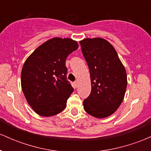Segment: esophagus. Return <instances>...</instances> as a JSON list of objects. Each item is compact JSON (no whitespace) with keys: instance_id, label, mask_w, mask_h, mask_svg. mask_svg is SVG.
<instances>
[{"instance_id":"34e87169","label":"esophagus","mask_w":151,"mask_h":151,"mask_svg":"<svg viewBox=\"0 0 151 151\" xmlns=\"http://www.w3.org/2000/svg\"><path fill=\"white\" fill-rule=\"evenodd\" d=\"M74 88H77V86H78V82H77V81H76L74 83Z\"/></svg>"}]
</instances>
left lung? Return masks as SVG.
Returning a JSON list of instances; mask_svg holds the SVG:
<instances>
[{"label": "left lung", "instance_id": "8db88e82", "mask_svg": "<svg viewBox=\"0 0 151 151\" xmlns=\"http://www.w3.org/2000/svg\"><path fill=\"white\" fill-rule=\"evenodd\" d=\"M79 42L91 84L90 95L83 101L84 109L93 117H108L117 110L125 96V67L114 47L103 38H86Z\"/></svg>", "mask_w": 151, "mask_h": 151}]
</instances>
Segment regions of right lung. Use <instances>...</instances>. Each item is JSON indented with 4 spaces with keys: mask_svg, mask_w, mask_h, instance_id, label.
Here are the masks:
<instances>
[{
    "mask_svg": "<svg viewBox=\"0 0 151 151\" xmlns=\"http://www.w3.org/2000/svg\"><path fill=\"white\" fill-rule=\"evenodd\" d=\"M79 47L70 38L54 37L39 46L24 63L21 86L26 100L42 116L62 111L74 89L67 79L68 55Z\"/></svg>",
    "mask_w": 151,
    "mask_h": 151,
    "instance_id": "obj_1",
    "label": "right lung"
}]
</instances>
